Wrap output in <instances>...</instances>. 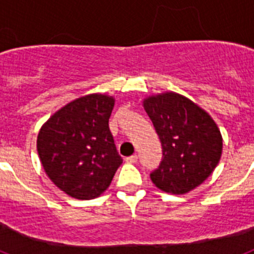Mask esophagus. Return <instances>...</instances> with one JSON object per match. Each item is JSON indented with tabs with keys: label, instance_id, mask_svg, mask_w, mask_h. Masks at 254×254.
Listing matches in <instances>:
<instances>
[{
	"label": "esophagus",
	"instance_id": "34e87169",
	"mask_svg": "<svg viewBox=\"0 0 254 254\" xmlns=\"http://www.w3.org/2000/svg\"><path fill=\"white\" fill-rule=\"evenodd\" d=\"M137 160H138L137 155H132V156H128V158H126V161H127V163H131V164L137 163Z\"/></svg>",
	"mask_w": 254,
	"mask_h": 254
}]
</instances>
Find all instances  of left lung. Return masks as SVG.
<instances>
[{"instance_id": "left-lung-1", "label": "left lung", "mask_w": 254, "mask_h": 254, "mask_svg": "<svg viewBox=\"0 0 254 254\" xmlns=\"http://www.w3.org/2000/svg\"><path fill=\"white\" fill-rule=\"evenodd\" d=\"M158 133L163 159L150 178L159 190L185 194L214 172L223 151L219 127L207 112L181 94L163 93L143 99Z\"/></svg>"}]
</instances>
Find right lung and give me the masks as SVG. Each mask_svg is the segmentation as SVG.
Wrapping results in <instances>:
<instances>
[{
    "mask_svg": "<svg viewBox=\"0 0 254 254\" xmlns=\"http://www.w3.org/2000/svg\"><path fill=\"white\" fill-rule=\"evenodd\" d=\"M113 107V96H81L56 112L38 133L44 172L73 198L99 197L122 164L108 125Z\"/></svg>",
    "mask_w": 254,
    "mask_h": 254,
    "instance_id": "1",
    "label": "right lung"
}]
</instances>
